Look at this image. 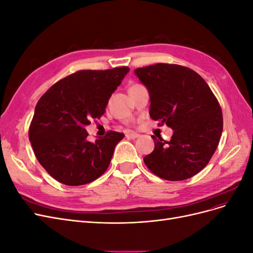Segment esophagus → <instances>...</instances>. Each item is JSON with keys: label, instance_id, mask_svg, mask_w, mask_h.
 I'll use <instances>...</instances> for the list:
<instances>
[{"label": "esophagus", "instance_id": "obj_1", "mask_svg": "<svg viewBox=\"0 0 253 253\" xmlns=\"http://www.w3.org/2000/svg\"><path fill=\"white\" fill-rule=\"evenodd\" d=\"M139 136H140L139 134L134 133V132H127L126 134V138H128V139H136V138H138Z\"/></svg>", "mask_w": 253, "mask_h": 253}]
</instances>
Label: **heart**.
<instances>
[{
  "label": "heart",
  "mask_w": 253,
  "mask_h": 253,
  "mask_svg": "<svg viewBox=\"0 0 253 253\" xmlns=\"http://www.w3.org/2000/svg\"><path fill=\"white\" fill-rule=\"evenodd\" d=\"M134 86H136V85H134Z\"/></svg>",
  "instance_id": "1"
}]
</instances>
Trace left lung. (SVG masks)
<instances>
[{"label":"left lung","instance_id":"8db88e82","mask_svg":"<svg viewBox=\"0 0 253 253\" xmlns=\"http://www.w3.org/2000/svg\"><path fill=\"white\" fill-rule=\"evenodd\" d=\"M147 87L150 116L173 129L170 141L152 136L155 148L143 158L150 171L167 180H183L202 171L215 152L223 114L207 82L191 68L158 63L136 68Z\"/></svg>","mask_w":253,"mask_h":253}]
</instances>
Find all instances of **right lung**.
<instances>
[{
    "label": "right lung",
    "instance_id": "right-lung-1",
    "mask_svg": "<svg viewBox=\"0 0 253 253\" xmlns=\"http://www.w3.org/2000/svg\"><path fill=\"white\" fill-rule=\"evenodd\" d=\"M128 72L126 66L76 72L40 98L28 136L37 159L51 177L67 186H81L108 169L115 147L125 135L111 131L91 142L85 126L104 114Z\"/></svg>",
    "mask_w": 253,
    "mask_h": 253
}]
</instances>
